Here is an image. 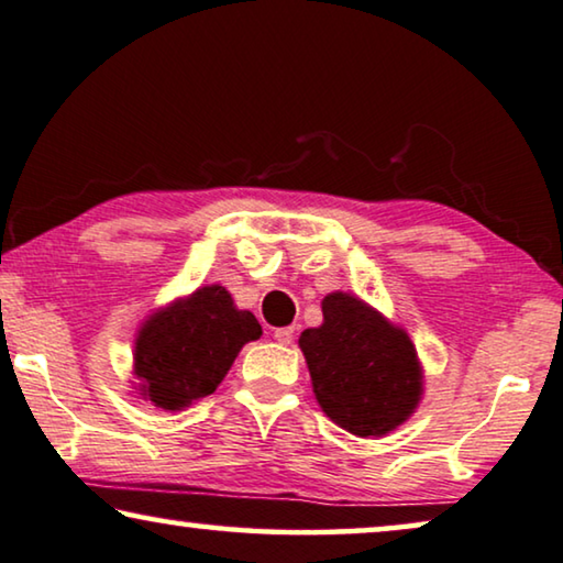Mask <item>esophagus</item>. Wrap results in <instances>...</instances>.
Masks as SVG:
<instances>
[{
	"instance_id": "esophagus-1",
	"label": "esophagus",
	"mask_w": 563,
	"mask_h": 563,
	"mask_svg": "<svg viewBox=\"0 0 563 563\" xmlns=\"http://www.w3.org/2000/svg\"><path fill=\"white\" fill-rule=\"evenodd\" d=\"M274 338L276 342H282V345H289V342L295 340V328H276Z\"/></svg>"
}]
</instances>
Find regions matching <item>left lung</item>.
I'll list each match as a JSON object with an SVG mask.
<instances>
[{
	"label": "left lung",
	"instance_id": "1",
	"mask_svg": "<svg viewBox=\"0 0 563 563\" xmlns=\"http://www.w3.org/2000/svg\"><path fill=\"white\" fill-rule=\"evenodd\" d=\"M322 314V328L299 338L317 401L350 434H388L411 417L421 396L409 335L342 291L324 297Z\"/></svg>",
	"mask_w": 563,
	"mask_h": 563
}]
</instances>
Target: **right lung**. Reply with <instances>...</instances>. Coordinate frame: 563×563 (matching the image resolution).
I'll list each match as a JSON object with an SVG mask.
<instances>
[{"label": "right lung", "mask_w": 563, "mask_h": 563, "mask_svg": "<svg viewBox=\"0 0 563 563\" xmlns=\"http://www.w3.org/2000/svg\"><path fill=\"white\" fill-rule=\"evenodd\" d=\"M258 335L256 317L235 309L223 287H202L144 324L136 338V378L154 406L183 409L213 394L239 350Z\"/></svg>", "instance_id": "1"}]
</instances>
